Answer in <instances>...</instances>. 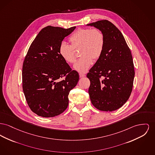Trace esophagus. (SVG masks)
Segmentation results:
<instances>
[{
	"label": "esophagus",
	"instance_id": "obj_1",
	"mask_svg": "<svg viewBox=\"0 0 155 155\" xmlns=\"http://www.w3.org/2000/svg\"><path fill=\"white\" fill-rule=\"evenodd\" d=\"M79 75H80V78H82V77H85V74H81V73H80Z\"/></svg>",
	"mask_w": 155,
	"mask_h": 155
}]
</instances>
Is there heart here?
<instances>
[{
  "label": "heart",
  "mask_w": 155,
  "mask_h": 155,
  "mask_svg": "<svg viewBox=\"0 0 155 155\" xmlns=\"http://www.w3.org/2000/svg\"><path fill=\"white\" fill-rule=\"evenodd\" d=\"M71 46L63 42L59 47V54L64 61L73 64L76 60L74 49L81 47V57L74 65V69L80 73H87L93 63L98 60L104 50L105 38L98 28H80L69 37Z\"/></svg>",
  "instance_id": "b5f03b06"
}]
</instances>
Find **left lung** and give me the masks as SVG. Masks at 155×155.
Returning a JSON list of instances; mask_svg holds the SVG:
<instances>
[{
	"label": "left lung",
	"instance_id": "obj_1",
	"mask_svg": "<svg viewBox=\"0 0 155 155\" xmlns=\"http://www.w3.org/2000/svg\"><path fill=\"white\" fill-rule=\"evenodd\" d=\"M87 26L100 30L105 38L102 55L87 75L91 82L88 93L91 103L100 110L113 111L125 104L132 90V55L122 33L108 20Z\"/></svg>",
	"mask_w": 155,
	"mask_h": 155
}]
</instances>
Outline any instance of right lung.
I'll use <instances>...</instances> for the list:
<instances>
[{"label": "right lung", "instance_id": "add662e5", "mask_svg": "<svg viewBox=\"0 0 155 155\" xmlns=\"http://www.w3.org/2000/svg\"><path fill=\"white\" fill-rule=\"evenodd\" d=\"M75 28H43L28 50L22 69L23 90L28 107L38 116L50 118L63 113L69 92L79 80L78 73L59 54L62 41Z\"/></svg>", "mask_w": 155, "mask_h": 155}]
</instances>
